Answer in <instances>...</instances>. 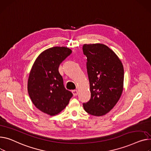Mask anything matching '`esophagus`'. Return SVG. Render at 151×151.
<instances>
[{
	"mask_svg": "<svg viewBox=\"0 0 151 151\" xmlns=\"http://www.w3.org/2000/svg\"><path fill=\"white\" fill-rule=\"evenodd\" d=\"M72 93L74 96H76L78 94V90H72Z\"/></svg>",
	"mask_w": 151,
	"mask_h": 151,
	"instance_id": "esophagus-1",
	"label": "esophagus"
}]
</instances>
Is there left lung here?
Segmentation results:
<instances>
[{"mask_svg": "<svg viewBox=\"0 0 151 151\" xmlns=\"http://www.w3.org/2000/svg\"><path fill=\"white\" fill-rule=\"evenodd\" d=\"M91 98L83 104L88 114L101 116L111 110L123 91L124 68L112 50L103 44H84Z\"/></svg>", "mask_w": 151, "mask_h": 151, "instance_id": "8db88e82", "label": "left lung"}]
</instances>
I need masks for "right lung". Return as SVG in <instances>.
I'll list each match as a JSON object with an SVG mask.
<instances>
[{
    "label": "right lung",
    "instance_id": "1",
    "mask_svg": "<svg viewBox=\"0 0 151 151\" xmlns=\"http://www.w3.org/2000/svg\"><path fill=\"white\" fill-rule=\"evenodd\" d=\"M72 52L65 47L48 48L37 57L30 70L27 84L29 98L37 109L50 116L63 110L73 95L65 88L58 70Z\"/></svg>",
    "mask_w": 151,
    "mask_h": 151
}]
</instances>
